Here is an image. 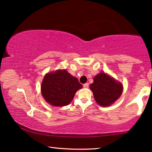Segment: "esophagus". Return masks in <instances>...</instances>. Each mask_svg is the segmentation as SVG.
<instances>
[{
    "label": "esophagus",
    "instance_id": "esophagus-1",
    "mask_svg": "<svg viewBox=\"0 0 152 152\" xmlns=\"http://www.w3.org/2000/svg\"><path fill=\"white\" fill-rule=\"evenodd\" d=\"M83 87H84V88H88V87H89V84H88V83L84 84V85H83Z\"/></svg>",
    "mask_w": 152,
    "mask_h": 152
}]
</instances>
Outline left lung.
I'll use <instances>...</instances> for the list:
<instances>
[{
	"instance_id": "obj_1",
	"label": "left lung",
	"mask_w": 152,
	"mask_h": 152,
	"mask_svg": "<svg viewBox=\"0 0 152 152\" xmlns=\"http://www.w3.org/2000/svg\"><path fill=\"white\" fill-rule=\"evenodd\" d=\"M90 89L99 106H109L121 96L123 85L108 74L101 72L94 77Z\"/></svg>"
}]
</instances>
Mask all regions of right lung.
I'll use <instances>...</instances> for the list:
<instances>
[{"instance_id":"1","label":"right lung","mask_w":152,"mask_h":152,"mask_svg":"<svg viewBox=\"0 0 152 152\" xmlns=\"http://www.w3.org/2000/svg\"><path fill=\"white\" fill-rule=\"evenodd\" d=\"M82 87L78 79L66 70L58 69L45 75L41 91L44 99L50 104L64 106L71 102L77 91Z\"/></svg>"}]
</instances>
